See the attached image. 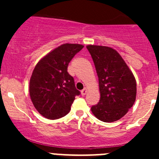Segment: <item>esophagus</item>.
I'll return each mask as SVG.
<instances>
[{
  "label": "esophagus",
  "mask_w": 159,
  "mask_h": 159,
  "mask_svg": "<svg viewBox=\"0 0 159 159\" xmlns=\"http://www.w3.org/2000/svg\"><path fill=\"white\" fill-rule=\"evenodd\" d=\"M87 89H84L83 90H81V94L82 95H85L86 94H87Z\"/></svg>",
  "instance_id": "esophagus-1"
}]
</instances>
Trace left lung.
Here are the masks:
<instances>
[{"mask_svg":"<svg viewBox=\"0 0 159 159\" xmlns=\"http://www.w3.org/2000/svg\"><path fill=\"white\" fill-rule=\"evenodd\" d=\"M98 77L101 98L91 107L98 119L113 122L122 118L135 102L136 81L132 72L115 50L88 45Z\"/></svg>","mask_w":159,"mask_h":159,"instance_id":"8db88e82","label":"left lung"}]
</instances>
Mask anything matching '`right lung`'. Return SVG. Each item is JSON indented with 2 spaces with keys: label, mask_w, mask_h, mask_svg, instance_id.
<instances>
[{
  "label": "right lung",
  "mask_w": 159,
  "mask_h": 159,
  "mask_svg": "<svg viewBox=\"0 0 159 159\" xmlns=\"http://www.w3.org/2000/svg\"><path fill=\"white\" fill-rule=\"evenodd\" d=\"M84 46L64 44L53 50L37 64L30 80V99L37 111L48 119L65 116L70 110L76 89L74 78L68 74V64Z\"/></svg>",
  "instance_id": "obj_1"
}]
</instances>
